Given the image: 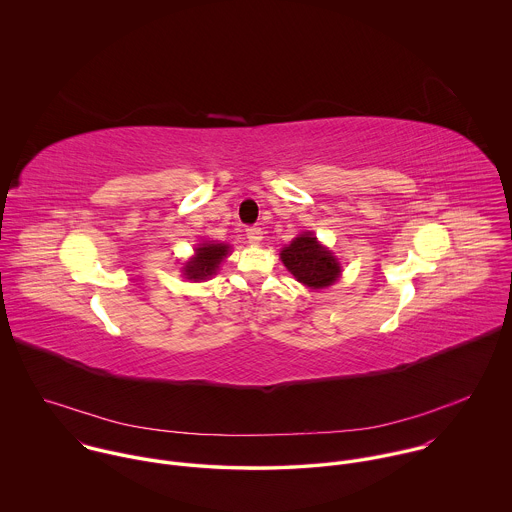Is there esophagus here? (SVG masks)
<instances>
[{
	"instance_id": "34e87169",
	"label": "esophagus",
	"mask_w": 512,
	"mask_h": 512,
	"mask_svg": "<svg viewBox=\"0 0 512 512\" xmlns=\"http://www.w3.org/2000/svg\"><path fill=\"white\" fill-rule=\"evenodd\" d=\"M246 236L252 244H258L262 240V228L260 226H248L246 228Z\"/></svg>"
}]
</instances>
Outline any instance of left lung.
I'll list each match as a JSON object with an SVG mask.
<instances>
[{
	"instance_id": "left-lung-1",
	"label": "left lung",
	"mask_w": 512,
	"mask_h": 512,
	"mask_svg": "<svg viewBox=\"0 0 512 512\" xmlns=\"http://www.w3.org/2000/svg\"><path fill=\"white\" fill-rule=\"evenodd\" d=\"M282 262L298 282L310 288L330 286L340 276L338 260L318 244L312 232L300 234L290 246H286L282 250Z\"/></svg>"
}]
</instances>
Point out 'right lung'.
<instances>
[{
    "label": "right lung",
    "instance_id": "obj_1",
    "mask_svg": "<svg viewBox=\"0 0 512 512\" xmlns=\"http://www.w3.org/2000/svg\"><path fill=\"white\" fill-rule=\"evenodd\" d=\"M226 244H202L196 248V256L186 264V276L190 280H206L218 268V264L226 258Z\"/></svg>",
    "mask_w": 512,
    "mask_h": 512
}]
</instances>
